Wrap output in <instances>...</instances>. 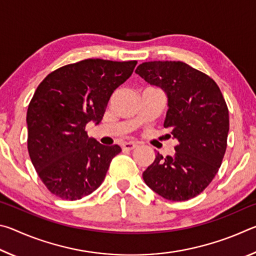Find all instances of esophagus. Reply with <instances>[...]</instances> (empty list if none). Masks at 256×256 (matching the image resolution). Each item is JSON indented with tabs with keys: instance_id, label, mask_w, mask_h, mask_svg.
Returning a JSON list of instances; mask_svg holds the SVG:
<instances>
[{
	"instance_id": "obj_1",
	"label": "esophagus",
	"mask_w": 256,
	"mask_h": 256,
	"mask_svg": "<svg viewBox=\"0 0 256 256\" xmlns=\"http://www.w3.org/2000/svg\"><path fill=\"white\" fill-rule=\"evenodd\" d=\"M138 146V144H136V142H125V144H123V150H133L136 149Z\"/></svg>"
}]
</instances>
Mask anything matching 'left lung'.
<instances>
[{
  "label": "left lung",
  "instance_id": "obj_1",
  "mask_svg": "<svg viewBox=\"0 0 256 256\" xmlns=\"http://www.w3.org/2000/svg\"><path fill=\"white\" fill-rule=\"evenodd\" d=\"M136 73L166 94L168 110L164 128L178 141L174 156L164 158L157 152L142 177L164 198L190 200L211 183L226 152V102L209 76L180 60L144 62Z\"/></svg>",
  "mask_w": 256,
  "mask_h": 256
}]
</instances>
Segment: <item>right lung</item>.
Here are the masks:
<instances>
[{
    "label": "right lung",
    "mask_w": 256,
    "mask_h": 256,
    "mask_svg": "<svg viewBox=\"0 0 256 256\" xmlns=\"http://www.w3.org/2000/svg\"><path fill=\"white\" fill-rule=\"evenodd\" d=\"M136 60L88 58L50 73L37 86L27 112L28 151L50 193L79 200L105 180L122 149L89 138L86 125L99 124L115 89L133 73Z\"/></svg>",
    "instance_id": "obj_1"
}]
</instances>
